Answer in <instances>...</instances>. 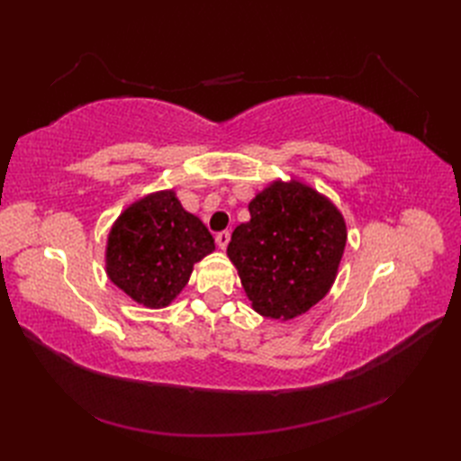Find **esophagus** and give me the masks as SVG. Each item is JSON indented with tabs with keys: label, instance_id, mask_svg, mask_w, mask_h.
<instances>
[{
	"label": "esophagus",
	"instance_id": "esophagus-1",
	"mask_svg": "<svg viewBox=\"0 0 461 461\" xmlns=\"http://www.w3.org/2000/svg\"><path fill=\"white\" fill-rule=\"evenodd\" d=\"M229 240H230V232H229V230H221V232H217V236H215V242H217V246H219L221 249H225V248L229 246Z\"/></svg>",
	"mask_w": 461,
	"mask_h": 461
}]
</instances>
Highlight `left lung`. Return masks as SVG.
<instances>
[{
    "mask_svg": "<svg viewBox=\"0 0 461 461\" xmlns=\"http://www.w3.org/2000/svg\"><path fill=\"white\" fill-rule=\"evenodd\" d=\"M227 256L252 302L271 319H294L330 290L346 246V222L330 200L298 180L259 192Z\"/></svg>",
    "mask_w": 461,
    "mask_h": 461,
    "instance_id": "obj_1",
    "label": "left lung"
}]
</instances>
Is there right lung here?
I'll use <instances>...</instances> for the list:
<instances>
[{"label": "right lung", "instance_id": "1", "mask_svg": "<svg viewBox=\"0 0 461 461\" xmlns=\"http://www.w3.org/2000/svg\"><path fill=\"white\" fill-rule=\"evenodd\" d=\"M215 249L203 222L173 190L149 194L124 209L107 236L111 283L146 308H165L188 283L194 263Z\"/></svg>", "mask_w": 461, "mask_h": 461}]
</instances>
